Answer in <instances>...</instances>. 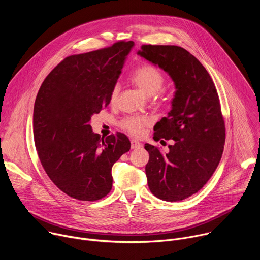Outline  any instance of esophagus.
I'll return each mask as SVG.
<instances>
[{
	"mask_svg": "<svg viewBox=\"0 0 260 260\" xmlns=\"http://www.w3.org/2000/svg\"><path fill=\"white\" fill-rule=\"evenodd\" d=\"M131 147H132V149H138V148L142 147V144L137 140H132L131 141Z\"/></svg>",
	"mask_w": 260,
	"mask_h": 260,
	"instance_id": "obj_1",
	"label": "esophagus"
}]
</instances>
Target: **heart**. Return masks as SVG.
I'll return each mask as SVG.
<instances>
[{
    "mask_svg": "<svg viewBox=\"0 0 260 260\" xmlns=\"http://www.w3.org/2000/svg\"><path fill=\"white\" fill-rule=\"evenodd\" d=\"M131 81L147 96H153L158 100L161 96L160 90L165 83V75L156 67L145 63L135 69L131 75ZM119 91V85H114L110 94L111 102L115 103L117 101ZM148 124L149 120L143 116H128L120 123L123 129L134 136H140Z\"/></svg>",
    "mask_w": 260,
    "mask_h": 260,
    "instance_id": "obj_1",
    "label": "heart"
}]
</instances>
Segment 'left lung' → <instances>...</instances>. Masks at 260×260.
Returning <instances> with one entry per match:
<instances>
[{
	"label": "left lung",
	"mask_w": 260,
	"mask_h": 260,
	"mask_svg": "<svg viewBox=\"0 0 260 260\" xmlns=\"http://www.w3.org/2000/svg\"><path fill=\"white\" fill-rule=\"evenodd\" d=\"M138 54L167 72L176 87L172 110L155 124L153 137L174 144L167 153L145 144L148 186L162 201H182L204 187L223 153L225 124L219 96L205 67L184 48L142 45Z\"/></svg>",
	"instance_id": "1"
}]
</instances>
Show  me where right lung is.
<instances>
[{
  "mask_svg": "<svg viewBox=\"0 0 260 260\" xmlns=\"http://www.w3.org/2000/svg\"><path fill=\"white\" fill-rule=\"evenodd\" d=\"M133 41L70 55L43 81L37 94L32 129L46 174L69 197L93 202L112 188L113 165L129 151L128 138H101L90 120L110 103Z\"/></svg>",
  "mask_w": 260,
  "mask_h": 260,
  "instance_id": "add662e5",
  "label": "right lung"
}]
</instances>
